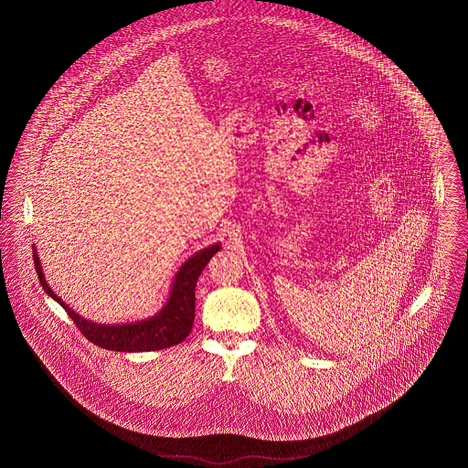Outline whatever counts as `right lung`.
I'll use <instances>...</instances> for the list:
<instances>
[{"mask_svg":"<svg viewBox=\"0 0 468 468\" xmlns=\"http://www.w3.org/2000/svg\"><path fill=\"white\" fill-rule=\"evenodd\" d=\"M219 244L210 245L189 258L178 270L174 281L172 294L165 309L147 321H140L134 324H121V326H105L96 324L79 314L68 309L65 302L56 296L48 284L45 282L42 267L37 252H33V261L37 268V275L40 284L48 296H52L71 317L73 324L80 330L90 344L109 349V351H124V353H144V351H159L180 344L193 328L195 323V288L203 268L210 261V258L219 250Z\"/></svg>","mask_w":468,"mask_h":468,"instance_id":"add662e5","label":"right lung"}]
</instances>
